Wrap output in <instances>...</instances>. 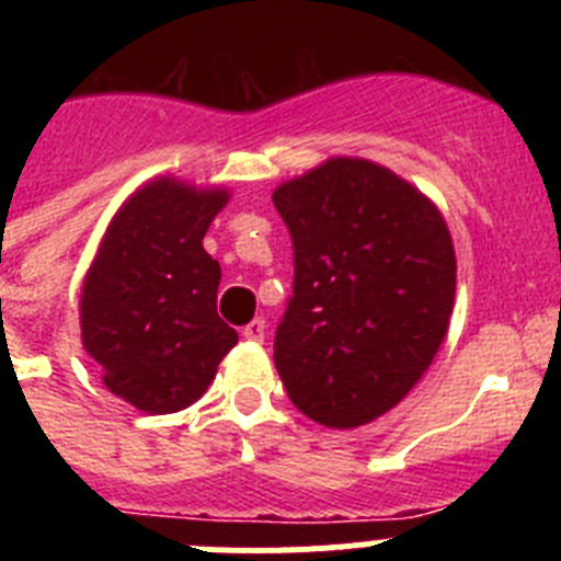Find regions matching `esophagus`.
Segmentation results:
<instances>
[{
  "instance_id": "esophagus-1",
  "label": "esophagus",
  "mask_w": 561,
  "mask_h": 561,
  "mask_svg": "<svg viewBox=\"0 0 561 561\" xmlns=\"http://www.w3.org/2000/svg\"><path fill=\"white\" fill-rule=\"evenodd\" d=\"M264 334H266V323L257 317V320H252L250 325H244V340L250 342H264Z\"/></svg>"
}]
</instances>
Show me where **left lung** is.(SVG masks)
<instances>
[{"label":"left lung","mask_w":561,"mask_h":561,"mask_svg":"<svg viewBox=\"0 0 561 561\" xmlns=\"http://www.w3.org/2000/svg\"><path fill=\"white\" fill-rule=\"evenodd\" d=\"M272 202L295 247L277 374L317 424H368L410 393L447 336L458 272L447 221L419 187L362 157H331Z\"/></svg>","instance_id":"left-lung-1"}]
</instances>
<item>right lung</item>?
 Instances as JSON below:
<instances>
[{
	"label": "right lung",
	"mask_w": 561,
	"mask_h": 561,
	"mask_svg": "<svg viewBox=\"0 0 561 561\" xmlns=\"http://www.w3.org/2000/svg\"><path fill=\"white\" fill-rule=\"evenodd\" d=\"M227 187L157 176L108 221L81 286V342L108 393L142 413L191 408L238 334L216 311L221 266L202 241Z\"/></svg>",
	"instance_id": "obj_1"
}]
</instances>
